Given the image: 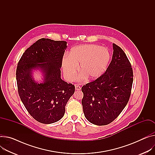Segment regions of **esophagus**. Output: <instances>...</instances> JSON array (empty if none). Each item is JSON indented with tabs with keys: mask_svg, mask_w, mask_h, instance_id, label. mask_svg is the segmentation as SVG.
I'll use <instances>...</instances> for the list:
<instances>
[{
	"mask_svg": "<svg viewBox=\"0 0 155 155\" xmlns=\"http://www.w3.org/2000/svg\"><path fill=\"white\" fill-rule=\"evenodd\" d=\"M75 87H76V91H79V90H81V87L79 86H78V85H76V86H75Z\"/></svg>",
	"mask_w": 155,
	"mask_h": 155,
	"instance_id": "1",
	"label": "esophagus"
}]
</instances>
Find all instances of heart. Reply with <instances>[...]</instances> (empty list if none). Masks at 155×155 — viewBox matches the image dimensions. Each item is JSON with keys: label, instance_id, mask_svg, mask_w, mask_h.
Masks as SVG:
<instances>
[{"label": "heart", "instance_id": "heart-1", "mask_svg": "<svg viewBox=\"0 0 155 155\" xmlns=\"http://www.w3.org/2000/svg\"><path fill=\"white\" fill-rule=\"evenodd\" d=\"M110 59L107 48L98 45L88 44L77 46L71 50L69 56L62 59V68L66 79L72 81L75 79L79 66L82 74L79 80L87 78L89 80L96 79L105 71Z\"/></svg>", "mask_w": 155, "mask_h": 155}]
</instances>
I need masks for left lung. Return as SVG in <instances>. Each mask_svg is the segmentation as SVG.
<instances>
[{
  "mask_svg": "<svg viewBox=\"0 0 155 155\" xmlns=\"http://www.w3.org/2000/svg\"><path fill=\"white\" fill-rule=\"evenodd\" d=\"M112 61L104 74L83 86V112L97 125L113 122L127 104L133 83V70L120 47L113 43Z\"/></svg>",
  "mask_w": 155,
  "mask_h": 155,
  "instance_id": "left-lung-1",
  "label": "left lung"
}]
</instances>
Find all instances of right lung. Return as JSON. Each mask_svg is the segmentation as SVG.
Segmentation results:
<instances>
[{
	"label": "right lung",
	"mask_w": 155,
	"mask_h": 155,
	"mask_svg": "<svg viewBox=\"0 0 155 155\" xmlns=\"http://www.w3.org/2000/svg\"><path fill=\"white\" fill-rule=\"evenodd\" d=\"M67 42L41 38L25 50L17 64L16 79L22 103L37 121L50 124L65 113V106L75 91L72 84L61 78L62 59ZM41 71V83L32 77L34 70Z\"/></svg>",
	"instance_id": "obj_1"
}]
</instances>
